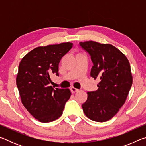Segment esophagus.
I'll use <instances>...</instances> for the list:
<instances>
[{
    "label": "esophagus",
    "instance_id": "obj_1",
    "mask_svg": "<svg viewBox=\"0 0 146 146\" xmlns=\"http://www.w3.org/2000/svg\"><path fill=\"white\" fill-rule=\"evenodd\" d=\"M71 92H72V93H75V92H77V91H78L79 90H78V89H76V88H74V87H72L71 88Z\"/></svg>",
    "mask_w": 146,
    "mask_h": 146
}]
</instances>
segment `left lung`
<instances>
[{"mask_svg":"<svg viewBox=\"0 0 146 146\" xmlns=\"http://www.w3.org/2000/svg\"><path fill=\"white\" fill-rule=\"evenodd\" d=\"M80 45L93 63L91 76L100 80L97 91L88 92L87 100L82 105L84 113L95 122H106L123 105L132 86L129 60L111 44L90 40L81 42Z\"/></svg>","mask_w":146,"mask_h":146,"instance_id":"1","label":"left lung"}]
</instances>
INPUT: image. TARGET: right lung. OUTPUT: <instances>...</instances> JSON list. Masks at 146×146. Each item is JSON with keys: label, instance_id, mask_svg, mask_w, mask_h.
I'll use <instances>...</instances> for the list:
<instances>
[{"label": "right lung", "instance_id": "obj_1", "mask_svg": "<svg viewBox=\"0 0 146 146\" xmlns=\"http://www.w3.org/2000/svg\"><path fill=\"white\" fill-rule=\"evenodd\" d=\"M73 47L71 42L39 46L22 58L16 83L21 102L28 112L40 122H50L60 117L70 99L69 89H54L50 76H58L61 58Z\"/></svg>", "mask_w": 146, "mask_h": 146}]
</instances>
